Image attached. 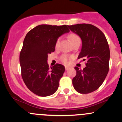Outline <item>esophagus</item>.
Segmentation results:
<instances>
[{"instance_id": "1", "label": "esophagus", "mask_w": 122, "mask_h": 122, "mask_svg": "<svg viewBox=\"0 0 122 122\" xmlns=\"http://www.w3.org/2000/svg\"><path fill=\"white\" fill-rule=\"evenodd\" d=\"M70 67H69V66H65V70L66 71H68V70H69V69H70Z\"/></svg>"}]
</instances>
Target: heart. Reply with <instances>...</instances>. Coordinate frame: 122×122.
Listing matches in <instances>:
<instances>
[{
  "mask_svg": "<svg viewBox=\"0 0 122 122\" xmlns=\"http://www.w3.org/2000/svg\"><path fill=\"white\" fill-rule=\"evenodd\" d=\"M69 38L70 41H71L72 43H73L74 42H75L76 41H77L80 40V38L77 35L75 34H71L69 36ZM60 38H58L56 42V44H55V46L56 47H58L59 46V44H60ZM72 58V57H70L69 56H68L67 55H62V56L61 57V61L63 63H64L65 64H68L69 63V60Z\"/></svg>",
  "mask_w": 122,
  "mask_h": 122,
  "instance_id": "heart-1",
  "label": "heart"
}]
</instances>
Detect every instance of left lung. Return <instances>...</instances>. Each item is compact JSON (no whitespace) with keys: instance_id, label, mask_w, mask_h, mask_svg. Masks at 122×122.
<instances>
[{"instance_id":"8db88e82","label":"left lung","mask_w":122,"mask_h":122,"mask_svg":"<svg viewBox=\"0 0 122 122\" xmlns=\"http://www.w3.org/2000/svg\"><path fill=\"white\" fill-rule=\"evenodd\" d=\"M68 26L81 39L82 47L78 58L86 60L83 69L75 68L76 75L72 84L79 93H89L101 86L108 72V43L103 32L93 25L82 23Z\"/></svg>"}]
</instances>
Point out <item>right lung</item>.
Masks as SVG:
<instances>
[{"label": "right lung", "mask_w": 122, "mask_h": 122, "mask_svg": "<svg viewBox=\"0 0 122 122\" xmlns=\"http://www.w3.org/2000/svg\"><path fill=\"white\" fill-rule=\"evenodd\" d=\"M68 32L66 25H41L26 34L19 56L21 75L27 87L34 94L45 97L57 91L65 67L57 64L50 69L47 57L55 50L58 38Z\"/></svg>", "instance_id": "obj_1"}]
</instances>
